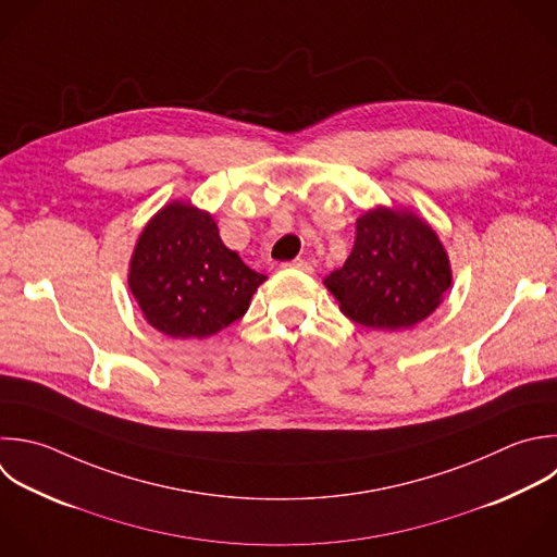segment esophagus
Masks as SVG:
<instances>
[{
	"instance_id": "34e87169",
	"label": "esophagus",
	"mask_w": 557,
	"mask_h": 557,
	"mask_svg": "<svg viewBox=\"0 0 557 557\" xmlns=\"http://www.w3.org/2000/svg\"><path fill=\"white\" fill-rule=\"evenodd\" d=\"M287 268H294V270H300V272H313V265L309 263V261H305V259H294V261H289V263H285Z\"/></svg>"
}]
</instances>
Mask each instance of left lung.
Here are the masks:
<instances>
[{
    "mask_svg": "<svg viewBox=\"0 0 557 557\" xmlns=\"http://www.w3.org/2000/svg\"><path fill=\"white\" fill-rule=\"evenodd\" d=\"M352 322L398 331L424 320L450 287L448 257L420 218L379 207L357 220L346 263L324 281Z\"/></svg>",
    "mask_w": 557,
    "mask_h": 557,
    "instance_id": "8db88e82",
    "label": "left lung"
}]
</instances>
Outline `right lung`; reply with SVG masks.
I'll use <instances>...</instances> for the list:
<instances>
[{
    "mask_svg": "<svg viewBox=\"0 0 557 557\" xmlns=\"http://www.w3.org/2000/svg\"><path fill=\"white\" fill-rule=\"evenodd\" d=\"M263 281L222 244L209 213L183 202L144 228L128 276L146 320L176 339H202L239 320Z\"/></svg>",
    "mask_w": 557,
    "mask_h": 557,
    "instance_id": "add662e5",
    "label": "right lung"
}]
</instances>
